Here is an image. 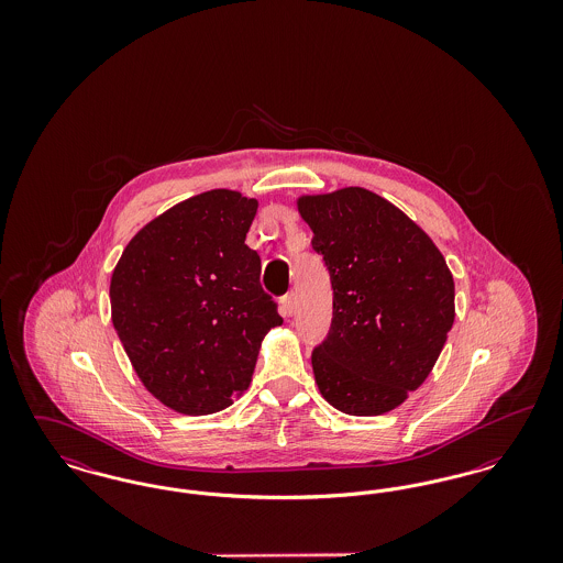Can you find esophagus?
Returning a JSON list of instances; mask_svg holds the SVG:
<instances>
[{"mask_svg":"<svg viewBox=\"0 0 563 563\" xmlns=\"http://www.w3.org/2000/svg\"><path fill=\"white\" fill-rule=\"evenodd\" d=\"M280 308L285 317H291L295 312V294H287L280 297Z\"/></svg>","mask_w":563,"mask_h":563,"instance_id":"esophagus-1","label":"esophagus"}]
</instances>
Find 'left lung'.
<instances>
[{
  "label": "left lung",
  "mask_w": 563,
  "mask_h": 563,
  "mask_svg": "<svg viewBox=\"0 0 563 563\" xmlns=\"http://www.w3.org/2000/svg\"><path fill=\"white\" fill-rule=\"evenodd\" d=\"M333 289V319L312 350L322 397L349 416H379L422 386L454 324V278L441 251L374 191L301 196Z\"/></svg>",
  "instance_id": "left-lung-1"
}]
</instances>
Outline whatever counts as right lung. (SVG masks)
<instances>
[{
    "instance_id": "add662e5",
    "label": "right lung",
    "mask_w": 563,
    "mask_h": 563,
    "mask_svg": "<svg viewBox=\"0 0 563 563\" xmlns=\"http://www.w3.org/2000/svg\"><path fill=\"white\" fill-rule=\"evenodd\" d=\"M257 200L232 189L188 198L150 221L111 274V321L143 386L207 416L253 377L264 335L283 324L244 244Z\"/></svg>"
}]
</instances>
